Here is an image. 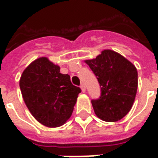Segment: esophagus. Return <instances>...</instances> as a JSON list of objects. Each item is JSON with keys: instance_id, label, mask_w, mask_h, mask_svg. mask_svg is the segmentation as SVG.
Returning <instances> with one entry per match:
<instances>
[{"instance_id": "esophagus-1", "label": "esophagus", "mask_w": 158, "mask_h": 158, "mask_svg": "<svg viewBox=\"0 0 158 158\" xmlns=\"http://www.w3.org/2000/svg\"><path fill=\"white\" fill-rule=\"evenodd\" d=\"M80 88H81V89H82V91L84 93L85 92V90H86V89H85V85H84V84H81V85H80Z\"/></svg>"}]
</instances>
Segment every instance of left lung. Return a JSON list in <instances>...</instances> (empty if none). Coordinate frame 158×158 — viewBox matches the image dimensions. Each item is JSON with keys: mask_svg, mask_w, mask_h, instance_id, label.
I'll list each match as a JSON object with an SVG mask.
<instances>
[{"mask_svg": "<svg viewBox=\"0 0 158 158\" xmlns=\"http://www.w3.org/2000/svg\"><path fill=\"white\" fill-rule=\"evenodd\" d=\"M85 62L95 73L102 89L99 99L91 101L96 115L106 122L122 119L132 108L135 99L138 87L135 66L108 49Z\"/></svg>", "mask_w": 158, "mask_h": 158, "instance_id": "8db88e82", "label": "left lung"}]
</instances>
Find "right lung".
Instances as JSON below:
<instances>
[{
	"label": "right lung",
	"mask_w": 158,
	"mask_h": 158,
	"mask_svg": "<svg viewBox=\"0 0 158 158\" xmlns=\"http://www.w3.org/2000/svg\"><path fill=\"white\" fill-rule=\"evenodd\" d=\"M19 86L23 99L33 117L43 125H63L72 115L79 87L71 83L69 74L42 56L33 61L23 72Z\"/></svg>",
	"instance_id": "1"
}]
</instances>
